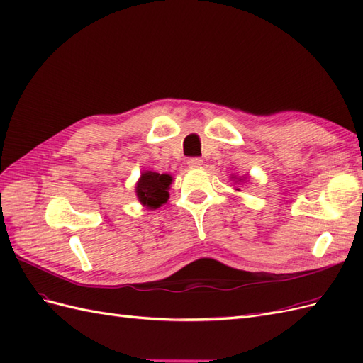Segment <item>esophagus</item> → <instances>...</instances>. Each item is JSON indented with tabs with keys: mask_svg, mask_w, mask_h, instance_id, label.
Instances as JSON below:
<instances>
[{
	"mask_svg": "<svg viewBox=\"0 0 363 363\" xmlns=\"http://www.w3.org/2000/svg\"><path fill=\"white\" fill-rule=\"evenodd\" d=\"M201 164H203V160L199 159V157H192V159L188 160V167L189 168H200Z\"/></svg>",
	"mask_w": 363,
	"mask_h": 363,
	"instance_id": "obj_1",
	"label": "esophagus"
}]
</instances>
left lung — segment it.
Returning <instances> with one entry per match:
<instances>
[{
	"label": "left lung",
	"instance_id": "1",
	"mask_svg": "<svg viewBox=\"0 0 363 363\" xmlns=\"http://www.w3.org/2000/svg\"><path fill=\"white\" fill-rule=\"evenodd\" d=\"M230 179H232V182H235V184H236V183H245V182L250 179V175L247 174V175H242V177H238V175L232 174V175H230ZM236 191H240V189L236 188Z\"/></svg>",
	"mask_w": 363,
	"mask_h": 363
}]
</instances>
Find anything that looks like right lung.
I'll return each instance as SVG.
<instances>
[{
  "label": "right lung",
  "mask_w": 363,
  "mask_h": 363,
  "mask_svg": "<svg viewBox=\"0 0 363 363\" xmlns=\"http://www.w3.org/2000/svg\"><path fill=\"white\" fill-rule=\"evenodd\" d=\"M172 180V175L169 174H160L150 169L142 171L135 186L139 203L147 207L148 211H156L160 206L167 204Z\"/></svg>",
  "instance_id": "add662e5"
}]
</instances>
